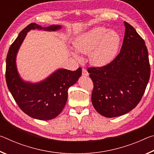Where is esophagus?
Segmentation results:
<instances>
[{"mask_svg":"<svg viewBox=\"0 0 154 154\" xmlns=\"http://www.w3.org/2000/svg\"><path fill=\"white\" fill-rule=\"evenodd\" d=\"M82 75L84 77H87L89 75V73H88V72L87 71L86 69H82Z\"/></svg>","mask_w":154,"mask_h":154,"instance_id":"esophagus-1","label":"esophagus"}]
</instances>
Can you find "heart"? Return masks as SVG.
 I'll return each instance as SVG.
<instances>
[{"instance_id": "b5f03b06", "label": "heart", "mask_w": 154, "mask_h": 154, "mask_svg": "<svg viewBox=\"0 0 154 154\" xmlns=\"http://www.w3.org/2000/svg\"><path fill=\"white\" fill-rule=\"evenodd\" d=\"M120 41L118 32L97 26L78 35L73 41V45L78 53L89 54L91 64L96 66H104L116 58ZM72 55L79 58L76 52H72Z\"/></svg>"}]
</instances>
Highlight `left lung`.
<instances>
[{"label": "left lung", "instance_id": "left-lung-1", "mask_svg": "<svg viewBox=\"0 0 154 154\" xmlns=\"http://www.w3.org/2000/svg\"><path fill=\"white\" fill-rule=\"evenodd\" d=\"M120 52L111 63L88 69L94 83L92 103L106 118L128 113L140 102L150 77L148 51L136 30L124 22Z\"/></svg>", "mask_w": 154, "mask_h": 154}]
</instances>
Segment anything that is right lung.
<instances>
[{
	"label": "right lung",
	"mask_w": 154,
	"mask_h": 154,
	"mask_svg": "<svg viewBox=\"0 0 154 154\" xmlns=\"http://www.w3.org/2000/svg\"><path fill=\"white\" fill-rule=\"evenodd\" d=\"M60 25L42 27L31 23L22 30L9 48L6 60V82L19 107L28 116L40 120H49L61 113L68 98V89L82 75V68L75 71L60 69L38 83L23 80L18 73L16 56L27 32L31 30H60Z\"/></svg>",
	"instance_id": "1"
}]
</instances>
